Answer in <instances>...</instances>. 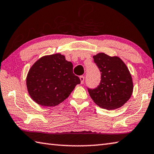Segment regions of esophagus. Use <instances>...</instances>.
Masks as SVG:
<instances>
[{"label": "esophagus", "instance_id": "obj_1", "mask_svg": "<svg viewBox=\"0 0 154 154\" xmlns=\"http://www.w3.org/2000/svg\"><path fill=\"white\" fill-rule=\"evenodd\" d=\"M79 78H80V80H81V83H82V84H83V83H84V76H83V75H82V76H80L79 77Z\"/></svg>", "mask_w": 154, "mask_h": 154}]
</instances>
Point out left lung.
I'll use <instances>...</instances> for the list:
<instances>
[{
  "label": "left lung",
  "instance_id": "obj_1",
  "mask_svg": "<svg viewBox=\"0 0 154 154\" xmlns=\"http://www.w3.org/2000/svg\"><path fill=\"white\" fill-rule=\"evenodd\" d=\"M94 63L101 72V81L94 89L88 88L94 102L102 108L114 110L123 106L131 96L132 77L121 58L99 53L93 57Z\"/></svg>",
  "mask_w": 154,
  "mask_h": 154
}]
</instances>
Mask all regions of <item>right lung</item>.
<instances>
[{"mask_svg": "<svg viewBox=\"0 0 154 154\" xmlns=\"http://www.w3.org/2000/svg\"><path fill=\"white\" fill-rule=\"evenodd\" d=\"M26 83L29 96L37 104L55 106L67 98L81 81L72 72V64L65 56L55 54L36 61Z\"/></svg>", "mask_w": 154, "mask_h": 154, "instance_id": "add662e5", "label": "right lung"}]
</instances>
